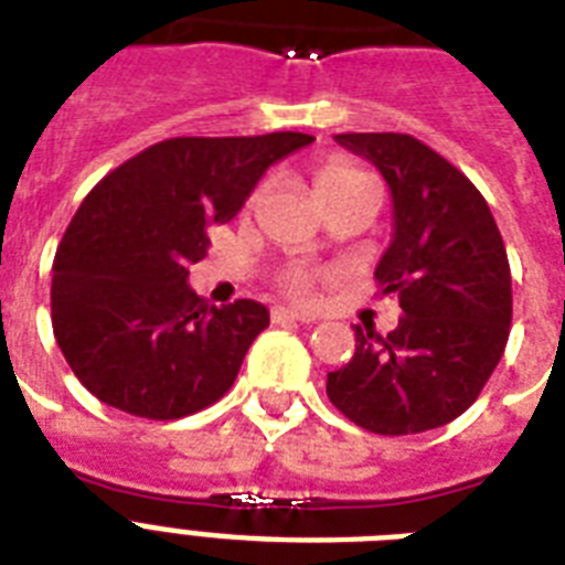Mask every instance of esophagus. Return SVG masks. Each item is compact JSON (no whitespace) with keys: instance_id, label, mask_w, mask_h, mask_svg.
Listing matches in <instances>:
<instances>
[{"instance_id":"1","label":"esophagus","mask_w":565,"mask_h":565,"mask_svg":"<svg viewBox=\"0 0 565 565\" xmlns=\"http://www.w3.org/2000/svg\"><path fill=\"white\" fill-rule=\"evenodd\" d=\"M270 318H274V323H282V321L312 323L315 321V315L297 312V309H288V306H274V309H270Z\"/></svg>"}]
</instances>
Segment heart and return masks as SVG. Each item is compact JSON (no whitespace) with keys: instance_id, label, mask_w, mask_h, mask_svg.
Masks as SVG:
<instances>
[{"instance_id":"b5f03b06","label":"heart","mask_w":565,"mask_h":565,"mask_svg":"<svg viewBox=\"0 0 565 565\" xmlns=\"http://www.w3.org/2000/svg\"><path fill=\"white\" fill-rule=\"evenodd\" d=\"M365 182H374L369 170H362L360 164H353L348 159H330L315 170V191L321 196V203H330L332 196L348 194V191L365 185ZM279 286H282L286 295L297 297V300H309L315 291V277L309 270L295 268L279 277Z\"/></svg>"}]
</instances>
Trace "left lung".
<instances>
[{
	"label": "left lung",
	"instance_id": "left-lung-1",
	"mask_svg": "<svg viewBox=\"0 0 565 565\" xmlns=\"http://www.w3.org/2000/svg\"><path fill=\"white\" fill-rule=\"evenodd\" d=\"M335 141L388 182L395 233L374 279L404 315L388 335L353 327L356 353L327 374V397L362 430H433L478 401L504 356L513 321L504 238L469 177L413 135Z\"/></svg>",
	"mask_w": 565,
	"mask_h": 565
}]
</instances>
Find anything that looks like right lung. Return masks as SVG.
Segmentation results:
<instances>
[{
    "label": "right lung",
    "instance_id": "1",
    "mask_svg": "<svg viewBox=\"0 0 565 565\" xmlns=\"http://www.w3.org/2000/svg\"><path fill=\"white\" fill-rule=\"evenodd\" d=\"M312 141L170 138L96 182L52 262L55 342L90 395L170 422L230 392L270 315L256 300L209 306L188 268L209 250V226L233 221L265 170Z\"/></svg>",
    "mask_w": 565,
    "mask_h": 565
}]
</instances>
